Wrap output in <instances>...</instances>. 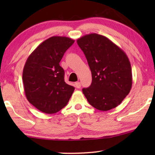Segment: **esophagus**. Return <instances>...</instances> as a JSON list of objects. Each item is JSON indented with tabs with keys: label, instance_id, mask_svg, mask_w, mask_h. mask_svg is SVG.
<instances>
[{
	"label": "esophagus",
	"instance_id": "34e87169",
	"mask_svg": "<svg viewBox=\"0 0 155 155\" xmlns=\"http://www.w3.org/2000/svg\"><path fill=\"white\" fill-rule=\"evenodd\" d=\"M75 87H77L78 89H79V88L81 87V84H80V82H75Z\"/></svg>",
	"mask_w": 155,
	"mask_h": 155
}]
</instances>
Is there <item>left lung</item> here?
Returning a JSON list of instances; mask_svg holds the SVG:
<instances>
[{"mask_svg": "<svg viewBox=\"0 0 155 155\" xmlns=\"http://www.w3.org/2000/svg\"><path fill=\"white\" fill-rule=\"evenodd\" d=\"M77 43L85 55L92 81L82 92L95 109L106 111L122 102L132 87L130 61L124 51L104 36L89 34Z\"/></svg>", "mask_w": 155, "mask_h": 155, "instance_id": "1", "label": "left lung"}]
</instances>
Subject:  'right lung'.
Masks as SVG:
<instances>
[{"mask_svg": "<svg viewBox=\"0 0 155 155\" xmlns=\"http://www.w3.org/2000/svg\"><path fill=\"white\" fill-rule=\"evenodd\" d=\"M75 40L54 36L40 44L27 58L22 73L27 100L45 114H55L65 107L75 90L64 81L60 61Z\"/></svg>", "mask_w": 155, "mask_h": 155, "instance_id": "add662e5", "label": "right lung"}]
</instances>
